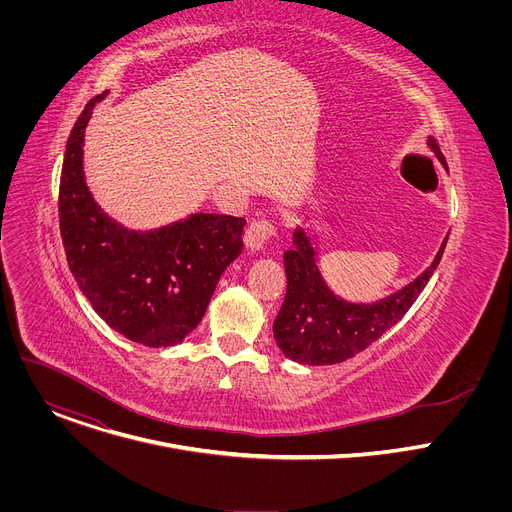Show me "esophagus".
Listing matches in <instances>:
<instances>
[{
	"label": "esophagus",
	"mask_w": 512,
	"mask_h": 512,
	"mask_svg": "<svg viewBox=\"0 0 512 512\" xmlns=\"http://www.w3.org/2000/svg\"><path fill=\"white\" fill-rule=\"evenodd\" d=\"M275 235V225L271 221H265V218H259V221H253L247 231H245V245L251 251L263 249V245Z\"/></svg>",
	"instance_id": "34e87169"
}]
</instances>
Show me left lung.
Returning <instances> with one entry per match:
<instances>
[{
	"mask_svg": "<svg viewBox=\"0 0 512 512\" xmlns=\"http://www.w3.org/2000/svg\"><path fill=\"white\" fill-rule=\"evenodd\" d=\"M427 145L446 166L437 141L429 137ZM446 243L448 237L433 263L397 294L375 304H350L332 294L320 275L310 237L298 227L294 247L283 253L287 291L273 322L277 346L302 364H336L362 352L407 314L440 263Z\"/></svg>",
	"mask_w": 512,
	"mask_h": 512,
	"instance_id": "obj_1",
	"label": "left lung"
}]
</instances>
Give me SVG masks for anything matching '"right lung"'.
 I'll list each match as a JSON object with an SVG mask.
<instances>
[{"label": "right lung", "instance_id": "1", "mask_svg": "<svg viewBox=\"0 0 512 512\" xmlns=\"http://www.w3.org/2000/svg\"><path fill=\"white\" fill-rule=\"evenodd\" d=\"M105 95L87 103L66 141L58 188L66 261L113 330L143 346H172L200 324L218 279L241 255L245 218L198 212L148 233L111 221L83 174L85 127Z\"/></svg>", "mask_w": 512, "mask_h": 512}]
</instances>
